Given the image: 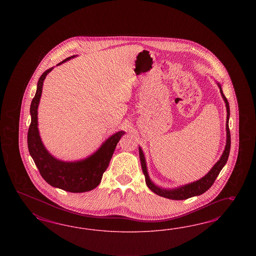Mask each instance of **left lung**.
Instances as JSON below:
<instances>
[{"label": "left lung", "instance_id": "obj_1", "mask_svg": "<svg viewBox=\"0 0 256 256\" xmlns=\"http://www.w3.org/2000/svg\"><path fill=\"white\" fill-rule=\"evenodd\" d=\"M220 94L224 98L226 104V108H227V119H226V132H227V140H226V146H225L224 151V154L220 156V160L218 162L211 170L208 172V174H206L202 178L199 179L197 181H195L194 183L188 184L185 186H180L178 188H174V190H163L158 186H156L153 184V182L150 180L148 176V170H146V160H144V156L142 151V149L139 148L140 160V164H142V169L144 172V174L146 176V182L148 188L154 192L158 194L160 196H162L168 199L172 200H185L188 199L190 197L200 195L204 192H206L210 186L213 185V183L215 182V180L218 178L220 172L224 168L228 156L230 153V148H231V135H230V130H229V117H230V107H229V103L227 98H225L224 94L222 93V87L218 84Z\"/></svg>", "mask_w": 256, "mask_h": 256}]
</instances>
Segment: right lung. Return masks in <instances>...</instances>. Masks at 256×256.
<instances>
[{
	"label": "right lung",
	"instance_id": "right-lung-1",
	"mask_svg": "<svg viewBox=\"0 0 256 256\" xmlns=\"http://www.w3.org/2000/svg\"><path fill=\"white\" fill-rule=\"evenodd\" d=\"M73 57H68L58 64ZM52 68L46 70L39 78L36 93L32 100L31 124L27 136L28 149L41 176L46 183L70 192H86L100 185L102 176L108 168L110 160L116 150L117 142L124 132H118L110 136L94 154L80 162H64L50 155L44 148L39 136L38 108L42 94L43 82Z\"/></svg>",
	"mask_w": 256,
	"mask_h": 256
}]
</instances>
